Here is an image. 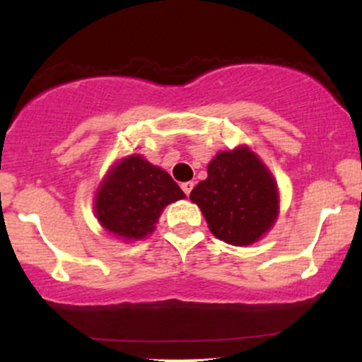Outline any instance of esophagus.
Returning <instances> with one entry per match:
<instances>
[{
  "label": "esophagus",
  "mask_w": 362,
  "mask_h": 362,
  "mask_svg": "<svg viewBox=\"0 0 362 362\" xmlns=\"http://www.w3.org/2000/svg\"><path fill=\"white\" fill-rule=\"evenodd\" d=\"M192 189H194V182H184V184H182V190H184L185 195L192 192Z\"/></svg>",
  "instance_id": "1"
}]
</instances>
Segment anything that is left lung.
<instances>
[{
    "instance_id": "8db88e82",
    "label": "left lung",
    "mask_w": 362,
    "mask_h": 362,
    "mask_svg": "<svg viewBox=\"0 0 362 362\" xmlns=\"http://www.w3.org/2000/svg\"><path fill=\"white\" fill-rule=\"evenodd\" d=\"M190 201L201 207L211 233L236 247L260 240L279 213L276 180L247 146L218 153Z\"/></svg>"
}]
</instances>
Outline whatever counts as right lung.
I'll return each mask as SVG.
<instances>
[{"mask_svg":"<svg viewBox=\"0 0 362 362\" xmlns=\"http://www.w3.org/2000/svg\"><path fill=\"white\" fill-rule=\"evenodd\" d=\"M185 194L165 170L139 155L117 161L98 187L95 216L103 230L134 242L155 231L165 206L184 199Z\"/></svg>","mask_w":362,"mask_h":362,"instance_id":"add662e5","label":"right lung"}]
</instances>
